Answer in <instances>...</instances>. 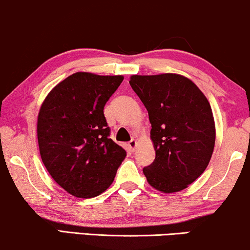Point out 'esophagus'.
I'll return each instance as SVG.
<instances>
[{
  "mask_svg": "<svg viewBox=\"0 0 250 250\" xmlns=\"http://www.w3.org/2000/svg\"><path fill=\"white\" fill-rule=\"evenodd\" d=\"M136 145H137V142H136L135 140H131V141L128 143V146H129V148H130V151H135Z\"/></svg>",
  "mask_w": 250,
  "mask_h": 250,
  "instance_id": "esophagus-1",
  "label": "esophagus"
}]
</instances>
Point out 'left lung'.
<instances>
[{
    "mask_svg": "<svg viewBox=\"0 0 250 250\" xmlns=\"http://www.w3.org/2000/svg\"><path fill=\"white\" fill-rule=\"evenodd\" d=\"M129 84L146 108L156 158L143 168L147 182L163 192L187 188L212 156L216 128L207 97L176 74L130 77Z\"/></svg>",
    "mask_w": 250,
    "mask_h": 250,
    "instance_id": "obj_1",
    "label": "left lung"
}]
</instances>
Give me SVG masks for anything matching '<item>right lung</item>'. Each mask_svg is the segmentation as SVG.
Returning <instances> with one entry per match:
<instances>
[{"instance_id": "right-lung-1", "label": "right lung", "mask_w": 250, "mask_h": 250, "mask_svg": "<svg viewBox=\"0 0 250 250\" xmlns=\"http://www.w3.org/2000/svg\"><path fill=\"white\" fill-rule=\"evenodd\" d=\"M122 76L76 72L50 91L38 115L42 163L58 185L82 198L112 185L127 152L115 143L104 107Z\"/></svg>"}]
</instances>
